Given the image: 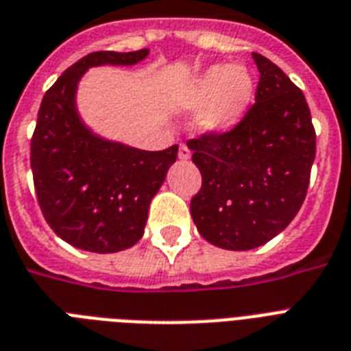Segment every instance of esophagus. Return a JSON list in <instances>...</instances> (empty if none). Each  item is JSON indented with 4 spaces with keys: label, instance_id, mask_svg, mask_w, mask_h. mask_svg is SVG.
Returning <instances> with one entry per match:
<instances>
[{
    "label": "esophagus",
    "instance_id": "1",
    "mask_svg": "<svg viewBox=\"0 0 351 351\" xmlns=\"http://www.w3.org/2000/svg\"><path fill=\"white\" fill-rule=\"evenodd\" d=\"M178 156H180V160H189V158H191V149L187 147L186 143H180V149H178Z\"/></svg>",
    "mask_w": 351,
    "mask_h": 351
}]
</instances>
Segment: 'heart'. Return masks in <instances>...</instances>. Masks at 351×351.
<instances>
[{
  "label": "heart",
  "mask_w": 351,
  "mask_h": 351,
  "mask_svg": "<svg viewBox=\"0 0 351 351\" xmlns=\"http://www.w3.org/2000/svg\"><path fill=\"white\" fill-rule=\"evenodd\" d=\"M253 90L255 82L244 65H213L184 85L178 104L186 111L200 109L202 129L226 132L244 118Z\"/></svg>",
  "instance_id": "b5f03b06"
}]
</instances>
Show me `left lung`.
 <instances>
[{
	"label": "left lung",
	"mask_w": 351,
	"mask_h": 351,
	"mask_svg": "<svg viewBox=\"0 0 351 351\" xmlns=\"http://www.w3.org/2000/svg\"><path fill=\"white\" fill-rule=\"evenodd\" d=\"M255 104L226 132H206L187 147L202 187L191 198L198 233L217 247L266 244L299 213L315 160V129L302 90L262 54Z\"/></svg>",
	"instance_id": "left-lung-1"
}]
</instances>
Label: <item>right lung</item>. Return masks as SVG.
Masks as SVG:
<instances>
[{
  "label": "right lung",
  "mask_w": 351,
  "mask_h": 351,
  "mask_svg": "<svg viewBox=\"0 0 351 351\" xmlns=\"http://www.w3.org/2000/svg\"><path fill=\"white\" fill-rule=\"evenodd\" d=\"M149 49L90 52L65 71L41 100L30 140V167L41 213L80 250L117 253L142 239L149 204L175 164L178 145L142 151L96 136L76 111L87 69L134 65Z\"/></svg>",
  "instance_id": "add662e5"
}]
</instances>
